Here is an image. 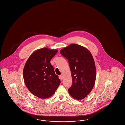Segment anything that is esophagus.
<instances>
[{"label":"esophagus","instance_id":"1","mask_svg":"<svg viewBox=\"0 0 125 125\" xmlns=\"http://www.w3.org/2000/svg\"><path fill=\"white\" fill-rule=\"evenodd\" d=\"M59 77H60V78L61 80H62V79H63V75H60Z\"/></svg>","mask_w":125,"mask_h":125}]
</instances>
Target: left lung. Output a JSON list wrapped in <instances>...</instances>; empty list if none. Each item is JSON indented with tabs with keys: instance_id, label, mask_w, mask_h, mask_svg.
I'll return each instance as SVG.
<instances>
[{
	"instance_id": "obj_1",
	"label": "left lung",
	"mask_w": 125,
	"mask_h": 125,
	"mask_svg": "<svg viewBox=\"0 0 125 125\" xmlns=\"http://www.w3.org/2000/svg\"><path fill=\"white\" fill-rule=\"evenodd\" d=\"M60 52L68 60L71 72L72 84L69 92L74 98L81 100L91 92L95 83L96 70L92 54L76 44L70 45Z\"/></svg>"
}]
</instances>
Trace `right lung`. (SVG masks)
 Listing matches in <instances>:
<instances>
[{
    "label": "right lung",
    "instance_id": "1",
    "mask_svg": "<svg viewBox=\"0 0 125 125\" xmlns=\"http://www.w3.org/2000/svg\"><path fill=\"white\" fill-rule=\"evenodd\" d=\"M58 52L47 48L35 51L27 60L23 70V78L28 90L41 98L51 97L60 85L50 61Z\"/></svg>",
    "mask_w": 125,
    "mask_h": 125
}]
</instances>
